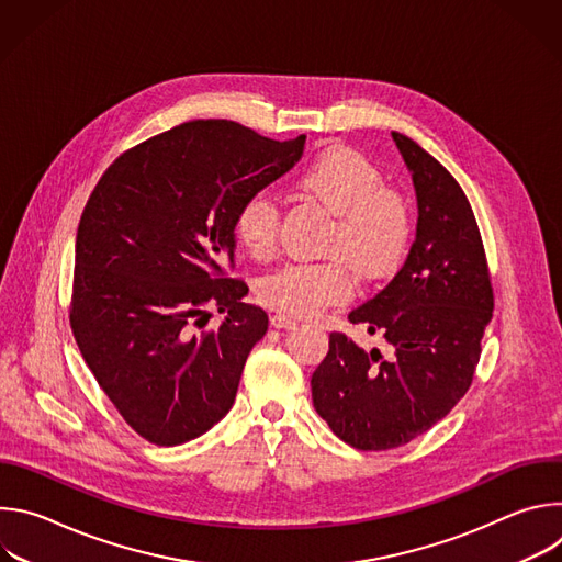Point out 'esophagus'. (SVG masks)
I'll return each instance as SVG.
<instances>
[{"instance_id": "esophagus-1", "label": "esophagus", "mask_w": 562, "mask_h": 562, "mask_svg": "<svg viewBox=\"0 0 562 562\" xmlns=\"http://www.w3.org/2000/svg\"><path fill=\"white\" fill-rule=\"evenodd\" d=\"M295 319L293 317H289V315H284V313H273L271 315V327L273 329H295Z\"/></svg>"}]
</instances>
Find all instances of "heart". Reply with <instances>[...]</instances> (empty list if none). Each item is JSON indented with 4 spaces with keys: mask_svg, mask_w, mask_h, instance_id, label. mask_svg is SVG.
<instances>
[{
    "mask_svg": "<svg viewBox=\"0 0 562 562\" xmlns=\"http://www.w3.org/2000/svg\"><path fill=\"white\" fill-rule=\"evenodd\" d=\"M302 195L336 215L325 262H289L258 282L262 304L291 313L317 315L351 295V269L373 280L403 260L412 237L407 200L384 187L378 167L358 150L331 146L311 157L297 176ZM235 235L254 258L278 249L280 211L265 191L251 193L233 220Z\"/></svg>",
    "mask_w": 562,
    "mask_h": 562,
    "instance_id": "heart-1",
    "label": "heart"
}]
</instances>
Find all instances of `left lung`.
Masks as SVG:
<instances>
[{
    "label": "left lung",
    "instance_id": "1",
    "mask_svg": "<svg viewBox=\"0 0 562 562\" xmlns=\"http://www.w3.org/2000/svg\"><path fill=\"white\" fill-rule=\"evenodd\" d=\"M391 135L416 189V239L393 280L349 313V323L382 334L391 356L331 334L311 375L319 418L362 451L407 445L458 405L494 311L483 237L464 191L420 144Z\"/></svg>",
    "mask_w": 562,
    "mask_h": 562
}]
</instances>
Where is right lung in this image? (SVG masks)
Returning <instances> with one entry per match:
<instances>
[{"mask_svg":"<svg viewBox=\"0 0 562 562\" xmlns=\"http://www.w3.org/2000/svg\"><path fill=\"white\" fill-rule=\"evenodd\" d=\"M228 120H193L122 153L75 239L70 329L98 384L144 440L173 447L220 423L269 315L224 278L235 213L302 157ZM215 305L227 315L198 335Z\"/></svg>","mask_w":562,"mask_h":562,"instance_id":"1","label":"right lung"}]
</instances>
